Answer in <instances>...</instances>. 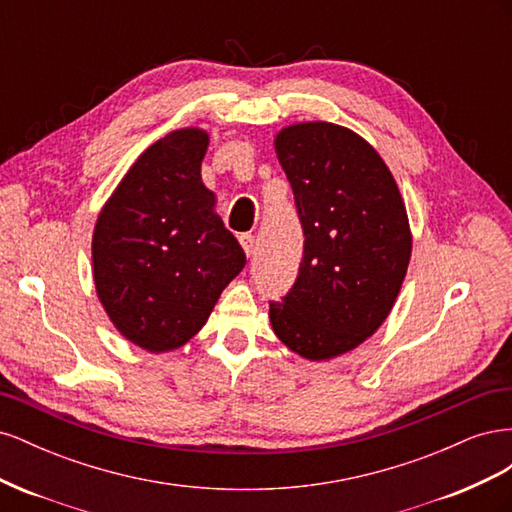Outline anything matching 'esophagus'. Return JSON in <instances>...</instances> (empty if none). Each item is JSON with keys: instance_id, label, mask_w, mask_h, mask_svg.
<instances>
[{"instance_id": "esophagus-1", "label": "esophagus", "mask_w": 512, "mask_h": 512, "mask_svg": "<svg viewBox=\"0 0 512 512\" xmlns=\"http://www.w3.org/2000/svg\"><path fill=\"white\" fill-rule=\"evenodd\" d=\"M239 241H241V245H243L245 254L252 256V254H254V235H250V232H243V235L239 237Z\"/></svg>"}]
</instances>
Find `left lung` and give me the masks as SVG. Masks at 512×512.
Listing matches in <instances>:
<instances>
[{"mask_svg": "<svg viewBox=\"0 0 512 512\" xmlns=\"http://www.w3.org/2000/svg\"><path fill=\"white\" fill-rule=\"evenodd\" d=\"M303 228L299 275L269 301L275 335L309 361L359 346L389 316L412 237L404 200L378 151L327 121L275 138Z\"/></svg>", "mask_w": 512, "mask_h": 512, "instance_id": "left-lung-1", "label": "left lung"}]
</instances>
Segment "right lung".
<instances>
[{
	"instance_id": "obj_1",
	"label": "right lung",
	"mask_w": 512,
	"mask_h": 512,
	"mask_svg": "<svg viewBox=\"0 0 512 512\" xmlns=\"http://www.w3.org/2000/svg\"><path fill=\"white\" fill-rule=\"evenodd\" d=\"M209 136L185 128L153 143L100 211L91 256L98 297L132 344L183 346L245 267L200 181Z\"/></svg>"
}]
</instances>
